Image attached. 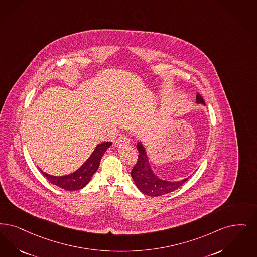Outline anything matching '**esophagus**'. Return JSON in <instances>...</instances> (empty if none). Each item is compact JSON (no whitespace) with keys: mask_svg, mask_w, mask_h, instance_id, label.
Instances as JSON below:
<instances>
[{"mask_svg":"<svg viewBox=\"0 0 257 257\" xmlns=\"http://www.w3.org/2000/svg\"><path fill=\"white\" fill-rule=\"evenodd\" d=\"M116 144H118V145H122V144H129L130 143V139L129 138H127V137H125V136H120L117 140H116Z\"/></svg>","mask_w":257,"mask_h":257,"instance_id":"obj_1","label":"esophagus"}]
</instances>
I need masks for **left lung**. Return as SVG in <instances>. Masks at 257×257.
Wrapping results in <instances>:
<instances>
[{"label": "left lung", "mask_w": 257, "mask_h": 257, "mask_svg": "<svg viewBox=\"0 0 257 257\" xmlns=\"http://www.w3.org/2000/svg\"><path fill=\"white\" fill-rule=\"evenodd\" d=\"M196 102L205 105V101L199 92L196 95ZM137 148L139 151L138 161L136 165H134L131 176L137 187L145 195L158 197L166 193H170L178 189L188 180V178H186L180 182H168L160 179L151 169L148 157L146 155L143 144L138 143Z\"/></svg>", "instance_id": "1"}]
</instances>
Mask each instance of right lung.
I'll use <instances>...</instances> for the list:
<instances>
[{"label": "right lung", "instance_id": "add662e5", "mask_svg": "<svg viewBox=\"0 0 257 257\" xmlns=\"http://www.w3.org/2000/svg\"><path fill=\"white\" fill-rule=\"evenodd\" d=\"M111 144L112 143L109 142L98 144L90 156V158L81 165L79 169H77L72 174L57 177L47 174L42 170L40 171L52 185L59 186L65 190H79L88 185V183L92 179V175L98 169L103 155L111 146Z\"/></svg>", "mask_w": 257, "mask_h": 257}]
</instances>
